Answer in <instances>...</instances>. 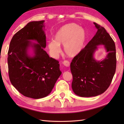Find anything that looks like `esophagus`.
Segmentation results:
<instances>
[{
  "mask_svg": "<svg viewBox=\"0 0 124 124\" xmlns=\"http://www.w3.org/2000/svg\"><path fill=\"white\" fill-rule=\"evenodd\" d=\"M63 64L64 66L67 67H69L70 66V62L67 60L64 61L63 62Z\"/></svg>",
  "mask_w": 124,
  "mask_h": 124,
  "instance_id": "34e87169",
  "label": "esophagus"
}]
</instances>
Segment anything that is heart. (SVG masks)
<instances>
[{
	"instance_id": "b5f03b06",
	"label": "heart",
	"mask_w": 124,
	"mask_h": 124,
	"mask_svg": "<svg viewBox=\"0 0 124 124\" xmlns=\"http://www.w3.org/2000/svg\"><path fill=\"white\" fill-rule=\"evenodd\" d=\"M54 37V41H49L48 47L54 56L60 53V46L62 45L67 56L76 57L82 51L86 41L85 31L75 23L62 26L56 31Z\"/></svg>"
}]
</instances>
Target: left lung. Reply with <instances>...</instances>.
Returning a JSON list of instances; mask_svg holds the SVG:
<instances>
[{
	"label": "left lung",
	"mask_w": 124,
	"mask_h": 124,
	"mask_svg": "<svg viewBox=\"0 0 124 124\" xmlns=\"http://www.w3.org/2000/svg\"><path fill=\"white\" fill-rule=\"evenodd\" d=\"M97 32L82 51L70 64L72 75V88L81 97L96 96L108 88L116 69V53L114 41L101 25L94 22ZM100 44H103L108 53L102 62L93 55Z\"/></svg>",
	"instance_id": "1"
}]
</instances>
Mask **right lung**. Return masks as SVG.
<instances>
[{
  "instance_id": "right-lung-1",
  "label": "right lung",
  "mask_w": 124,
  "mask_h": 124,
  "mask_svg": "<svg viewBox=\"0 0 124 124\" xmlns=\"http://www.w3.org/2000/svg\"><path fill=\"white\" fill-rule=\"evenodd\" d=\"M44 22H30L16 33L8 52L10 82L21 94L35 99L49 95L62 73L59 61L50 57L44 50L46 46ZM30 46L34 48L33 57L27 54Z\"/></svg>"
}]
</instances>
